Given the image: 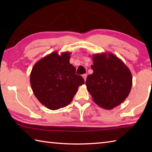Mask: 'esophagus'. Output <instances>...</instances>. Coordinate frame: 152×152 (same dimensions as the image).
Listing matches in <instances>:
<instances>
[{
	"instance_id": "esophagus-1",
	"label": "esophagus",
	"mask_w": 152,
	"mask_h": 152,
	"mask_svg": "<svg viewBox=\"0 0 152 152\" xmlns=\"http://www.w3.org/2000/svg\"><path fill=\"white\" fill-rule=\"evenodd\" d=\"M82 77H83V78H84V81H86V78H87V74H83V75H82Z\"/></svg>"
}]
</instances>
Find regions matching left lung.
Here are the masks:
<instances>
[{"mask_svg":"<svg viewBox=\"0 0 152 152\" xmlns=\"http://www.w3.org/2000/svg\"><path fill=\"white\" fill-rule=\"evenodd\" d=\"M93 73L87 76V90L96 104L110 110L127 99L132 86V75L123 61L111 53L92 56Z\"/></svg>","mask_w":152,"mask_h":152,"instance_id":"1","label":"left lung"}]
</instances>
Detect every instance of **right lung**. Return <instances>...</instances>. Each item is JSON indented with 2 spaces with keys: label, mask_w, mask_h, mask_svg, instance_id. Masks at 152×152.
<instances>
[{
  "label": "right lung",
  "mask_w": 152,
  "mask_h": 152,
  "mask_svg": "<svg viewBox=\"0 0 152 152\" xmlns=\"http://www.w3.org/2000/svg\"><path fill=\"white\" fill-rule=\"evenodd\" d=\"M71 53L58 51L41 59L33 66L30 83L35 97L50 110H57L72 101L79 86L84 84L76 68L70 64Z\"/></svg>",
  "instance_id": "1"
}]
</instances>
